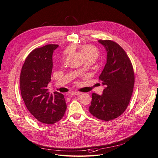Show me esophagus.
<instances>
[{"mask_svg":"<svg viewBox=\"0 0 158 158\" xmlns=\"http://www.w3.org/2000/svg\"><path fill=\"white\" fill-rule=\"evenodd\" d=\"M69 94L72 96H75V95H80L81 94V93L79 92H74V91H72L69 92Z\"/></svg>","mask_w":158,"mask_h":158,"instance_id":"obj_1","label":"esophagus"}]
</instances>
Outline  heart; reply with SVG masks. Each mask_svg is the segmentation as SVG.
Instances as JSON below:
<instances>
[{"instance_id": "obj_1", "label": "heart", "mask_w": 158, "mask_h": 158, "mask_svg": "<svg viewBox=\"0 0 158 158\" xmlns=\"http://www.w3.org/2000/svg\"><path fill=\"white\" fill-rule=\"evenodd\" d=\"M81 51L86 58H92L96 59L99 55V50L92 45H85L80 47Z\"/></svg>"}]
</instances>
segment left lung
I'll return each instance as SVG.
<instances>
[{"mask_svg": "<svg viewBox=\"0 0 158 158\" xmlns=\"http://www.w3.org/2000/svg\"><path fill=\"white\" fill-rule=\"evenodd\" d=\"M107 51V63L99 80L106 86L102 95L92 93L89 112L104 121L118 118L130 103L135 75L125 51L114 41L98 40Z\"/></svg>", "mask_w": 158, "mask_h": 158, "instance_id": "8db88e82", "label": "left lung"}]
</instances>
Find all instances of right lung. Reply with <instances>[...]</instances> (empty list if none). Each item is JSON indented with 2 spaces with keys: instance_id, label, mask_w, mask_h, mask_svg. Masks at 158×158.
I'll return each mask as SVG.
<instances>
[{
  "instance_id": "obj_1",
  "label": "right lung",
  "mask_w": 158,
  "mask_h": 158,
  "mask_svg": "<svg viewBox=\"0 0 158 158\" xmlns=\"http://www.w3.org/2000/svg\"><path fill=\"white\" fill-rule=\"evenodd\" d=\"M58 47L48 44L32 51L20 75L21 96L29 112L42 123L53 124L64 116L66 104L64 95L49 94L48 87L52 69V53Z\"/></svg>"
}]
</instances>
